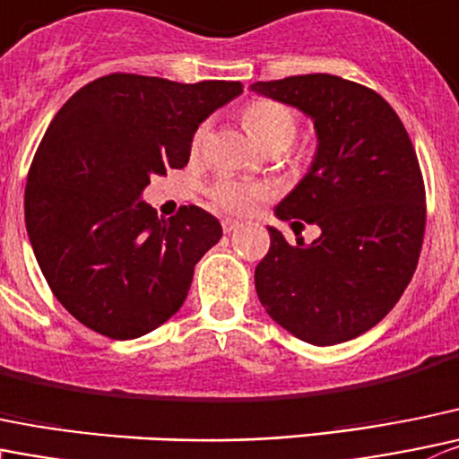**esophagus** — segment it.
<instances>
[{
  "label": "esophagus",
  "instance_id": "esophagus-1",
  "mask_svg": "<svg viewBox=\"0 0 459 459\" xmlns=\"http://www.w3.org/2000/svg\"><path fill=\"white\" fill-rule=\"evenodd\" d=\"M221 229H224V233H233L235 229H239V221L226 217V220H221Z\"/></svg>",
  "mask_w": 459,
  "mask_h": 459
}]
</instances>
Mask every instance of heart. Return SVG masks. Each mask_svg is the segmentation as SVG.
<instances>
[{"instance_id": "obj_1", "label": "heart", "mask_w": 459, "mask_h": 459, "mask_svg": "<svg viewBox=\"0 0 459 459\" xmlns=\"http://www.w3.org/2000/svg\"><path fill=\"white\" fill-rule=\"evenodd\" d=\"M242 123L262 148L269 152H280L287 150L296 141L298 134V118L289 107L282 102H275L271 98H255L242 107ZM208 139V123L197 126V130L190 136V154L199 157L206 148ZM266 195V188L253 181L233 179V177H220L215 184L208 188V199L217 208L235 215H244L251 211L257 202Z\"/></svg>"}]
</instances>
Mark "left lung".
Here are the masks:
<instances>
[{
    "label": "left lung",
    "mask_w": 459,
    "mask_h": 459,
    "mask_svg": "<svg viewBox=\"0 0 459 459\" xmlns=\"http://www.w3.org/2000/svg\"><path fill=\"white\" fill-rule=\"evenodd\" d=\"M253 91L314 118L318 152L275 215L293 230L321 226L296 244L269 229L255 266L266 314L293 336L336 345L375 327L417 269L426 230V190L415 148L397 111L370 87L329 74L255 82Z\"/></svg>",
    "instance_id": "left-lung-1"
}]
</instances>
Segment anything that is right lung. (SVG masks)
Wrapping results in <instances>:
<instances>
[{
    "label": "right lung",
    "mask_w": 459,
    "mask_h": 459,
    "mask_svg": "<svg viewBox=\"0 0 459 459\" xmlns=\"http://www.w3.org/2000/svg\"><path fill=\"white\" fill-rule=\"evenodd\" d=\"M239 91L118 71L53 117L26 179V230L53 296L84 327L127 341L184 305L220 221L193 204L161 220L139 197L150 177L188 163L199 123Z\"/></svg>",
    "instance_id": "1"
}]
</instances>
